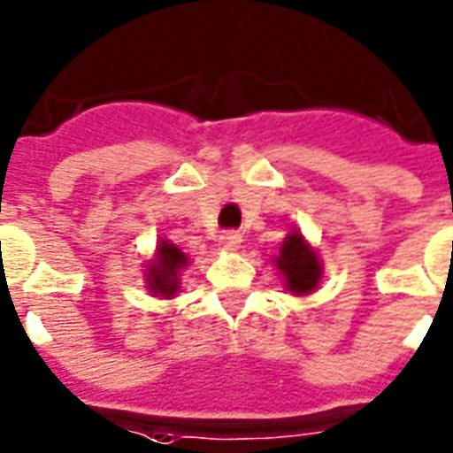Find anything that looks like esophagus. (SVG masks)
<instances>
[{
	"label": "esophagus",
	"instance_id": "34e87169",
	"mask_svg": "<svg viewBox=\"0 0 453 453\" xmlns=\"http://www.w3.org/2000/svg\"><path fill=\"white\" fill-rule=\"evenodd\" d=\"M242 244V234L237 230H226V233L220 234V247L227 251H234Z\"/></svg>",
	"mask_w": 453,
	"mask_h": 453
}]
</instances>
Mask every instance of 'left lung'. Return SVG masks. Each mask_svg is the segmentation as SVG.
Masks as SVG:
<instances>
[{"mask_svg":"<svg viewBox=\"0 0 453 453\" xmlns=\"http://www.w3.org/2000/svg\"><path fill=\"white\" fill-rule=\"evenodd\" d=\"M278 268L285 275V285L295 295H309L320 280V265L316 254L306 247L302 234H289L282 244Z\"/></svg>","mask_w":453,"mask_h":453,"instance_id":"1","label":"left lung"}]
</instances>
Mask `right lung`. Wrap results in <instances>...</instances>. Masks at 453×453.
<instances>
[{
    "label": "right lung",
    "instance_id": "right-lung-1",
    "mask_svg": "<svg viewBox=\"0 0 453 453\" xmlns=\"http://www.w3.org/2000/svg\"><path fill=\"white\" fill-rule=\"evenodd\" d=\"M188 265V257L173 244H161L158 254L154 258V265L150 268V288L164 296H173L178 289V271Z\"/></svg>",
    "mask_w": 453,
    "mask_h": 453
}]
</instances>
